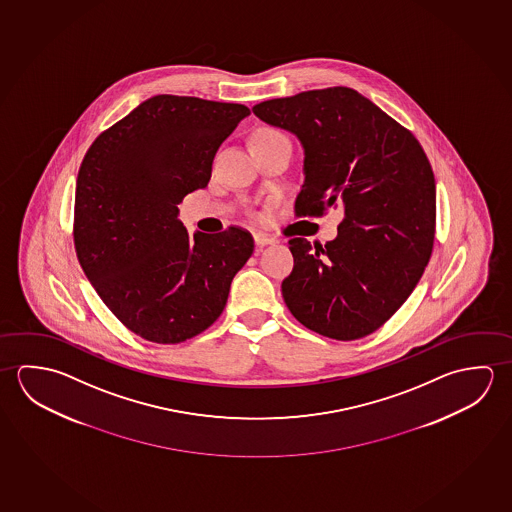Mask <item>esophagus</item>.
Returning <instances> with one entry per match:
<instances>
[{
	"mask_svg": "<svg viewBox=\"0 0 512 512\" xmlns=\"http://www.w3.org/2000/svg\"><path fill=\"white\" fill-rule=\"evenodd\" d=\"M254 243H256L258 247H265V245H274L276 240H274L272 236H269V234L256 233L254 234Z\"/></svg>",
	"mask_w": 512,
	"mask_h": 512,
	"instance_id": "34e87169",
	"label": "esophagus"
}]
</instances>
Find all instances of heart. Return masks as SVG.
Returning <instances> with one entry per match:
<instances>
[{"instance_id":"heart-1","label":"heart","mask_w":512,"mask_h":512,"mask_svg":"<svg viewBox=\"0 0 512 512\" xmlns=\"http://www.w3.org/2000/svg\"><path fill=\"white\" fill-rule=\"evenodd\" d=\"M263 134H276V132H263Z\"/></svg>"}]
</instances>
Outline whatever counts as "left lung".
<instances>
[{
	"mask_svg": "<svg viewBox=\"0 0 512 512\" xmlns=\"http://www.w3.org/2000/svg\"><path fill=\"white\" fill-rule=\"evenodd\" d=\"M303 147L297 215L342 206L335 240H290L294 270L283 299L324 337L355 340L389 321L432 254L435 179L412 132L349 87L303 91L252 107Z\"/></svg>",
	"mask_w": 512,
	"mask_h": 512,
	"instance_id": "1",
	"label": "left lung"
}]
</instances>
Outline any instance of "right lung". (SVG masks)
<instances>
[{
	"mask_svg": "<svg viewBox=\"0 0 512 512\" xmlns=\"http://www.w3.org/2000/svg\"><path fill=\"white\" fill-rule=\"evenodd\" d=\"M251 111L157 95L102 132L75 191V249L105 306L139 337L179 344L208 330L251 258V234L188 233L177 204L208 186L218 147Z\"/></svg>",
	"mask_w": 512,
	"mask_h": 512,
	"instance_id": "obj_1",
	"label": "right lung"
}]
</instances>
